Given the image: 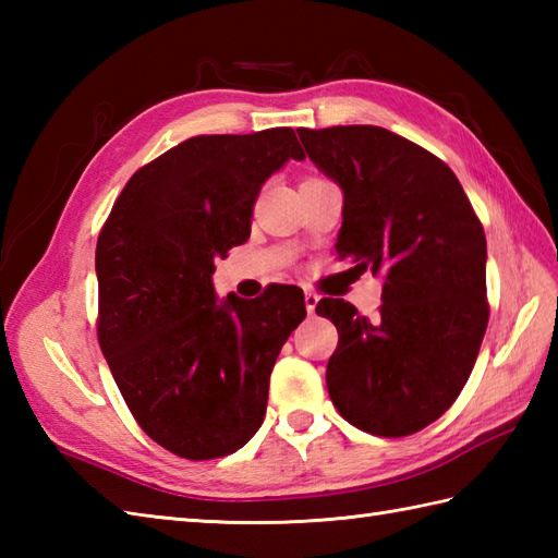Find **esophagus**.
Masks as SVG:
<instances>
[{
	"instance_id": "34e87169",
	"label": "esophagus",
	"mask_w": 558,
	"mask_h": 558,
	"mask_svg": "<svg viewBox=\"0 0 558 558\" xmlns=\"http://www.w3.org/2000/svg\"><path fill=\"white\" fill-rule=\"evenodd\" d=\"M304 304H306V312L314 314L316 304H318V294L316 292H304Z\"/></svg>"
}]
</instances>
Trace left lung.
Instances as JSON below:
<instances>
[{
    "mask_svg": "<svg viewBox=\"0 0 558 558\" xmlns=\"http://www.w3.org/2000/svg\"><path fill=\"white\" fill-rule=\"evenodd\" d=\"M298 134L345 196L338 256L384 276L374 318L345 300L316 306L338 328L328 396L362 432L414 434L453 405L480 354L489 322L482 222L453 170L388 129Z\"/></svg>",
    "mask_w": 558,
    "mask_h": 558,
    "instance_id": "8db88e82",
    "label": "left lung"
}]
</instances>
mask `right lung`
<instances>
[{"instance_id": "add662e5", "label": "right lung", "mask_w": 558, "mask_h": 558, "mask_svg": "<svg viewBox=\"0 0 558 558\" xmlns=\"http://www.w3.org/2000/svg\"><path fill=\"white\" fill-rule=\"evenodd\" d=\"M290 158L304 160L290 126L186 138L134 172L100 230V350L141 429L180 458L230 456L258 432L272 364L306 316L294 286L218 302L210 280Z\"/></svg>"}]
</instances>
